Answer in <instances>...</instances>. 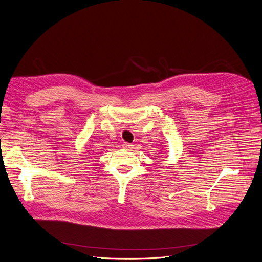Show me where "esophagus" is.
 Segmentation results:
<instances>
[{"label":"esophagus","mask_w":262,"mask_h":262,"mask_svg":"<svg viewBox=\"0 0 262 262\" xmlns=\"http://www.w3.org/2000/svg\"><path fill=\"white\" fill-rule=\"evenodd\" d=\"M132 144L131 143H128V142H124V143L122 144V147L125 148V149H131L132 148Z\"/></svg>","instance_id":"obj_1"}]
</instances>
